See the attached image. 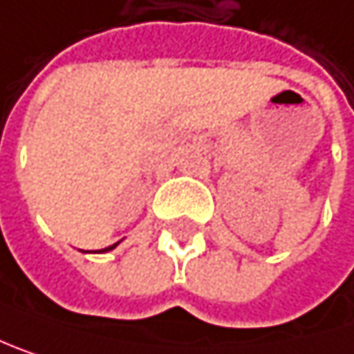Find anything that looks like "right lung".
Returning <instances> with one entry per match:
<instances>
[{"label":"right lung","mask_w":354,"mask_h":354,"mask_svg":"<svg viewBox=\"0 0 354 354\" xmlns=\"http://www.w3.org/2000/svg\"><path fill=\"white\" fill-rule=\"evenodd\" d=\"M117 248V243H113V245H109V248H104L102 252H111V250H115Z\"/></svg>","instance_id":"1"}]
</instances>
